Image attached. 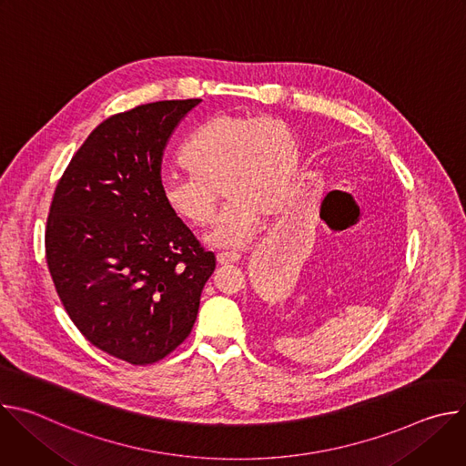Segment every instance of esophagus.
<instances>
[{"label":"esophagus","mask_w":466,"mask_h":466,"mask_svg":"<svg viewBox=\"0 0 466 466\" xmlns=\"http://www.w3.org/2000/svg\"><path fill=\"white\" fill-rule=\"evenodd\" d=\"M239 252H219L218 254V263L219 265H230V263H238L239 261Z\"/></svg>","instance_id":"obj_1"}]
</instances>
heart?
Instances as JSON below:
<instances>
[{
    "label": "heart",
    "mask_w": 466,
    "mask_h": 466,
    "mask_svg": "<svg viewBox=\"0 0 466 466\" xmlns=\"http://www.w3.org/2000/svg\"><path fill=\"white\" fill-rule=\"evenodd\" d=\"M182 160L187 173L164 171L158 178L166 208L189 227H207L221 187L228 203L207 239L216 247H243L289 195L299 149L279 119L218 114L195 132Z\"/></svg>",
    "instance_id": "obj_1"
}]
</instances>
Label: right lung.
I'll use <instances>...</instances> for the list:
<instances>
[{
    "label": "right lung",
    "instance_id": "right-lung-1",
    "mask_svg": "<svg viewBox=\"0 0 466 466\" xmlns=\"http://www.w3.org/2000/svg\"><path fill=\"white\" fill-rule=\"evenodd\" d=\"M201 99L140 105L99 123L60 177L46 259L81 334L132 365L171 354L197 319L216 256L162 203V155Z\"/></svg>",
    "mask_w": 466,
    "mask_h": 466
}]
</instances>
